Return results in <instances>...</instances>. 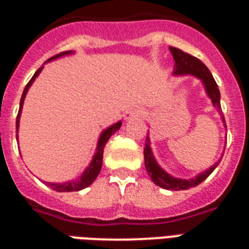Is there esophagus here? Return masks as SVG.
<instances>
[{
    "label": "esophagus",
    "instance_id": "34e87169",
    "mask_svg": "<svg viewBox=\"0 0 249 249\" xmlns=\"http://www.w3.org/2000/svg\"><path fill=\"white\" fill-rule=\"evenodd\" d=\"M137 113H138V111H137V109H134V108L128 109V111H125L124 119L125 120H129V119H132V117L137 116Z\"/></svg>",
    "mask_w": 249,
    "mask_h": 249
}]
</instances>
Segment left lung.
I'll return each instance as SVG.
<instances>
[{
	"mask_svg": "<svg viewBox=\"0 0 249 249\" xmlns=\"http://www.w3.org/2000/svg\"><path fill=\"white\" fill-rule=\"evenodd\" d=\"M172 55L174 59V70H173V76H195L196 79H199L203 84L205 89V93L209 97V99L212 101V105L214 108H217L221 113V94L218 90L216 81L213 79L212 73L209 71L207 66H205L201 60H199L195 56L190 55L187 53H183L179 49L176 48H169ZM222 121L225 123V117H222ZM226 126V125H225ZM151 142H150V137L147 134L146 138V146H144V166L147 170L148 176L151 177L152 182L155 185L163 187L166 190H187L190 187H195L199 183L204 181L205 178L208 177L209 174L212 173L213 170L216 169V166L218 165L220 161L213 164L211 168H208L204 172H201L196 176V177L190 178V179H183V178H177L170 176L168 172L159 165V163L156 161L155 156L152 154L151 150Z\"/></svg>",
	"mask_w": 249,
	"mask_h": 249,
	"instance_id": "obj_1",
	"label": "left lung"
}]
</instances>
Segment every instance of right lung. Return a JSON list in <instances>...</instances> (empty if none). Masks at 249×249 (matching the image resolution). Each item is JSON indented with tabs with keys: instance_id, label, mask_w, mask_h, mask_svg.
Instances as JSON below:
<instances>
[{
	"instance_id": "obj_1",
	"label": "right lung",
	"mask_w": 249,
	"mask_h": 249,
	"mask_svg": "<svg viewBox=\"0 0 249 249\" xmlns=\"http://www.w3.org/2000/svg\"><path fill=\"white\" fill-rule=\"evenodd\" d=\"M75 52H64V53H60L58 55H54L52 56L50 59L46 60V63L48 62H52V60H55L58 58H62V56H66V55H71L73 54ZM42 68H38L36 71V73L33 75V77L29 80V83L27 84V86L24 88V91L21 94V99H20V106H19V112H18V116H17V132L19 130V121H20V115H21V109H23V103H24V99H25V95L28 93L29 88L31 85L33 84V81L36 80V77L41 73L42 71ZM121 124H123V121H117L115 124H112L111 126H108L107 129H105L103 132L101 133V136L98 138V143H97V148H95V154H94L93 159L90 161L89 166L84 170V173L80 176L77 179H72V181H67V182H62V183H54V182H46L48 186H50L53 190H55V191H59V193H71V191H80V190L85 189L88 186H90L95 181V178L98 177V174L101 172V168H102V161H103V150H105V146L107 143V141L109 140V137L115 134V133L120 129ZM18 140V138H17Z\"/></svg>"
}]
</instances>
